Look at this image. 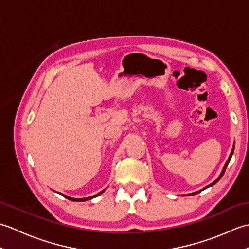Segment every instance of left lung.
I'll list each match as a JSON object with an SVG mask.
<instances>
[{
  "label": "left lung",
  "mask_w": 249,
  "mask_h": 249,
  "mask_svg": "<svg viewBox=\"0 0 249 249\" xmlns=\"http://www.w3.org/2000/svg\"><path fill=\"white\" fill-rule=\"evenodd\" d=\"M232 154H233V149H232V152H231V154H230V156H229V158H228V160H227V162H226V165H225V167H224V169H223V171H221V173H220V176L218 177V178L216 179V181H214L212 184L211 185H209L208 187H210V186H212V185H214V184H216L217 183L219 179L221 178V177L224 176V173H225V170H226V168H227V166H228V163H229V161H230V160H231V156H232ZM208 187H205V188H208ZM195 194H197V193H194V194H190V195H195Z\"/></svg>",
  "instance_id": "left-lung-1"
}]
</instances>
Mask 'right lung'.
I'll return each instance as SVG.
<instances>
[{
  "mask_svg": "<svg viewBox=\"0 0 249 249\" xmlns=\"http://www.w3.org/2000/svg\"><path fill=\"white\" fill-rule=\"evenodd\" d=\"M103 193V192H102ZM102 193H99V194H97V195H95V196H93V197H88V198H83V199H73V198H70V197H67V196H64L65 198H67L68 200H71V201H86V200H89V199H92V198H94V197H97L98 195H100Z\"/></svg>",
  "mask_w": 249,
  "mask_h": 249,
  "instance_id": "right-lung-1",
  "label": "right lung"
}]
</instances>
